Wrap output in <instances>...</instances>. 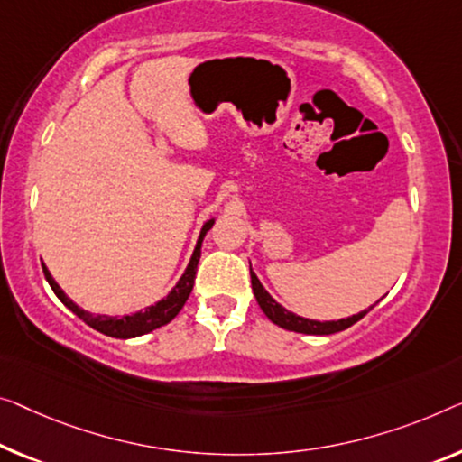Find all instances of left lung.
Here are the masks:
<instances>
[{
  "label": "left lung",
  "instance_id": "obj_1",
  "mask_svg": "<svg viewBox=\"0 0 462 462\" xmlns=\"http://www.w3.org/2000/svg\"><path fill=\"white\" fill-rule=\"evenodd\" d=\"M251 284H253V292H254V299H257L259 307L263 309V313L270 318L275 326L284 328V329H291V332H299V334H315V336H328V334H336V332H342V329H346L356 323L359 319H363L367 311H361L353 315V318H346V319H338V321H313V319H305V318H299V315H294L291 311H286L284 307L280 305V302H275L270 292L265 291L263 286H261V282L254 272L251 270Z\"/></svg>",
  "mask_w": 462,
  "mask_h": 462
}]
</instances>
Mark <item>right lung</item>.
<instances>
[{
  "mask_svg": "<svg viewBox=\"0 0 462 462\" xmlns=\"http://www.w3.org/2000/svg\"><path fill=\"white\" fill-rule=\"evenodd\" d=\"M211 226H213V219H209V222L203 226L201 236H199V240H197L195 253H192L187 272L182 273V278L178 280V284L174 288H171V292L168 294V297L162 299L160 302H155V305L147 307L141 313H134V315H124V318H106V315H91L88 311H85V309L74 305V302L66 297L64 291H61L58 284H55V280L51 278V273L47 272L45 265H43V273H45L47 282H50V286H51V291L55 292V297L64 302V305L70 309L72 313H77L79 318L87 323V326H91L93 329H97V332L106 334V336H112V338H134V336L149 334V332H153V329L165 326V323H170L178 313H180V309L184 307V302H187L189 294L192 291V284H195L199 257H201V243H203L205 234H208Z\"/></svg>",
  "mask_w": 462,
  "mask_h": 462,
  "instance_id": "obj_1",
  "label": "right lung"
}]
</instances>
